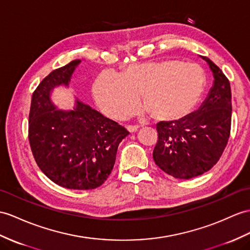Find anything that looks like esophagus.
I'll list each match as a JSON object with an SVG mask.
<instances>
[{
	"label": "esophagus",
	"instance_id": "obj_1",
	"mask_svg": "<svg viewBox=\"0 0 250 250\" xmlns=\"http://www.w3.org/2000/svg\"><path fill=\"white\" fill-rule=\"evenodd\" d=\"M127 128V130H128L129 132H135V131H137L138 130V128L139 127L138 126H132V125H128L126 127Z\"/></svg>",
	"mask_w": 250,
	"mask_h": 250
}]
</instances>
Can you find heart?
I'll return each instance as SVG.
<instances>
[{"mask_svg": "<svg viewBox=\"0 0 250 250\" xmlns=\"http://www.w3.org/2000/svg\"><path fill=\"white\" fill-rule=\"evenodd\" d=\"M205 84V73L198 64L171 59L132 64L121 75L102 72L93 93L103 112L112 119L135 112L142 94L144 107L155 119L173 121L196 106Z\"/></svg>", "mask_w": 250, "mask_h": 250, "instance_id": "heart-1", "label": "heart"}]
</instances>
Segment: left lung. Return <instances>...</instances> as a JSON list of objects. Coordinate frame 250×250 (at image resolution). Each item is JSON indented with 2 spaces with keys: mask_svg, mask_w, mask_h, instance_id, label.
Listing matches in <instances>:
<instances>
[{
  "mask_svg": "<svg viewBox=\"0 0 250 250\" xmlns=\"http://www.w3.org/2000/svg\"><path fill=\"white\" fill-rule=\"evenodd\" d=\"M214 82L198 110L178 121L157 124L155 163L179 179L203 175L215 166L228 143L231 129V89L228 78L209 58Z\"/></svg>",
  "mask_w": 250,
  "mask_h": 250,
  "instance_id": "left-lung-1",
  "label": "left lung"
}]
</instances>
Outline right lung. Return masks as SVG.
I'll use <instances>...</instances> for the list:
<instances>
[{
  "label": "right lung",
  "instance_id": "obj_1",
  "mask_svg": "<svg viewBox=\"0 0 250 250\" xmlns=\"http://www.w3.org/2000/svg\"><path fill=\"white\" fill-rule=\"evenodd\" d=\"M79 62L73 60L52 71L34 91L28 140L36 163L48 179L65 188L92 190L111 174L118 146L129 132L79 101L70 111L54 106L53 89L69 86Z\"/></svg>",
  "mask_w": 250,
  "mask_h": 250
}]
</instances>
